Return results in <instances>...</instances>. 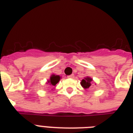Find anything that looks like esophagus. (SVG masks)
Masks as SVG:
<instances>
[{
	"label": "esophagus",
	"instance_id": "34e87169",
	"mask_svg": "<svg viewBox=\"0 0 133 133\" xmlns=\"http://www.w3.org/2000/svg\"><path fill=\"white\" fill-rule=\"evenodd\" d=\"M75 77V75H69V76H68V78H70V79H73Z\"/></svg>",
	"mask_w": 133,
	"mask_h": 133
}]
</instances>
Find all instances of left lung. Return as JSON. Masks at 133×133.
Here are the masks:
<instances>
[{
	"instance_id": "left-lung-1",
	"label": "left lung",
	"mask_w": 133,
	"mask_h": 133,
	"mask_svg": "<svg viewBox=\"0 0 133 133\" xmlns=\"http://www.w3.org/2000/svg\"><path fill=\"white\" fill-rule=\"evenodd\" d=\"M92 81V79L90 78V77H86L84 79H83L82 81H81V85L83 86L84 88H89L90 87V85H92L91 84V82Z\"/></svg>"
}]
</instances>
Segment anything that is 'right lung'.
I'll use <instances>...</instances> for the list:
<instances>
[{
    "label": "right lung",
    "instance_id": "1",
    "mask_svg": "<svg viewBox=\"0 0 133 133\" xmlns=\"http://www.w3.org/2000/svg\"><path fill=\"white\" fill-rule=\"evenodd\" d=\"M60 80V77L58 75H52V77H50V81H48V83H50V85L52 86H55L56 84L58 83Z\"/></svg>",
    "mask_w": 133,
    "mask_h": 133
}]
</instances>
